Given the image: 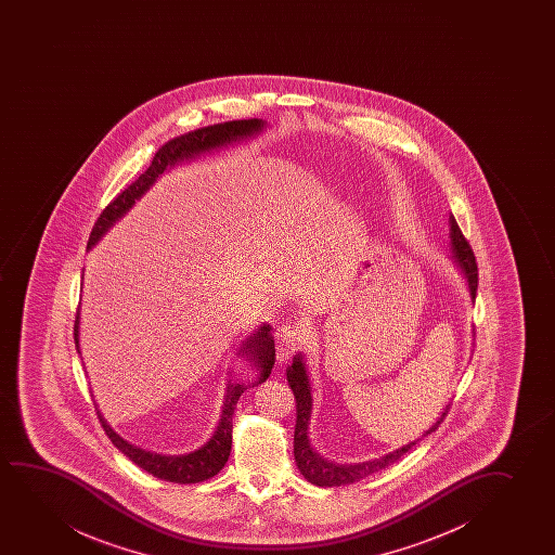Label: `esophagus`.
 I'll use <instances>...</instances> for the list:
<instances>
[{"label":"esophagus","instance_id":"1","mask_svg":"<svg viewBox=\"0 0 555 555\" xmlns=\"http://www.w3.org/2000/svg\"><path fill=\"white\" fill-rule=\"evenodd\" d=\"M301 339H304V334H301L299 327L292 326V324L279 327V330H276V360H279L281 364L289 360L292 354L299 349Z\"/></svg>","mask_w":555,"mask_h":555}]
</instances>
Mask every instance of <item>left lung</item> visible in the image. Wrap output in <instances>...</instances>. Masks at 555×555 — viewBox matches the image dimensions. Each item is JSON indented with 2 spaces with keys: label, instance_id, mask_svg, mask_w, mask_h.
<instances>
[{
  "label": "left lung",
  "instance_id": "left-lung-1",
  "mask_svg": "<svg viewBox=\"0 0 555 555\" xmlns=\"http://www.w3.org/2000/svg\"><path fill=\"white\" fill-rule=\"evenodd\" d=\"M449 238H451V259L455 261L456 267L461 269V273L466 279L472 301H474L476 292H478V263H476V256L472 251L470 244L464 238L463 231L456 225L453 214H449ZM286 379H288L292 392L296 396L297 418L296 433H294V456H296L297 468L304 474L307 481H311L312 486H349V483L372 476L375 472L387 468L390 464L396 463L398 459H402L418 440H423L428 434L436 433V428L441 425V421L448 415L449 405H446V410L441 411L440 417L436 418V423H433V426L421 438L405 443L392 453L373 459V461H365V463L337 464L320 455L319 451L312 448L311 438H309V434H311L309 433V426H311L312 415V387L307 364H305V357L301 352H297L292 365L286 367Z\"/></svg>",
  "mask_w": 555,
  "mask_h": 555
}]
</instances>
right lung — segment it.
I'll list each match as a JSON object with an SVG mask.
<instances>
[{
  "mask_svg": "<svg viewBox=\"0 0 555 555\" xmlns=\"http://www.w3.org/2000/svg\"><path fill=\"white\" fill-rule=\"evenodd\" d=\"M266 129V121L261 119H243V121L218 122L212 127L193 130L182 137L172 138L170 142L160 145L159 152L155 153L152 165L145 168L144 175L138 176L134 182L130 183L127 190L121 191L109 205L102 210L99 220L92 228L91 236L87 248L91 250L94 244L99 243L102 236L106 235L109 229L114 228L115 221L121 220L125 214L129 212L138 198L144 197L145 191L157 182L165 170L175 167L182 160L195 159L201 153L220 150L223 145L235 144L254 134H259ZM79 319H81V307L77 309L76 326H74V339H76V349H79ZM241 357L246 358L254 370L258 372V379L251 385H261L267 377L271 375L274 365V339L271 335V326L263 324L256 334H251L243 347L238 350ZM246 390L244 383H231L228 380L225 396H223V405H221L220 421L214 430L210 440L205 446L185 453V455H159L145 449L138 448L134 443L121 438L115 433L112 426L107 425L106 418L100 413L99 405L94 402L96 413H99L102 428L106 430L107 438L112 440L115 448L121 451L122 455L129 456L132 463L138 464L142 470L153 474L155 478L172 481V483H198L205 481L218 474V472L228 463L229 453H231V433H233V413H235L236 402Z\"/></svg>",
  "mask_w": 555,
  "mask_h": 555,
  "instance_id": "obj_1",
  "label": "right lung"
}]
</instances>
